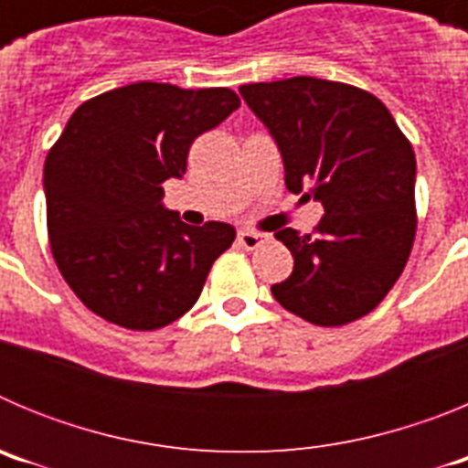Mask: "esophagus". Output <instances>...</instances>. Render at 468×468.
Listing matches in <instances>:
<instances>
[{"instance_id":"obj_1","label":"esophagus","mask_w":468,"mask_h":468,"mask_svg":"<svg viewBox=\"0 0 468 468\" xmlns=\"http://www.w3.org/2000/svg\"><path fill=\"white\" fill-rule=\"evenodd\" d=\"M262 234H258V231H250V229H243L239 231V246L246 248V250H255V248H260V243H262Z\"/></svg>"}]
</instances>
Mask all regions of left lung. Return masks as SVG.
<instances>
[{"label": "left lung", "mask_w": 468, "mask_h": 468, "mask_svg": "<svg viewBox=\"0 0 468 468\" xmlns=\"http://www.w3.org/2000/svg\"><path fill=\"white\" fill-rule=\"evenodd\" d=\"M239 93L279 144L285 187L325 210L312 234H274L295 267L271 295L307 324H354L394 288L415 243L410 140L382 101L342 81L291 77Z\"/></svg>", "instance_id": "left-lung-1"}]
</instances>
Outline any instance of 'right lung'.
Segmentation results:
<instances>
[{
    "instance_id": "obj_1",
    "label": "right lung",
    "mask_w": 468,
    "mask_h": 468,
    "mask_svg": "<svg viewBox=\"0 0 468 468\" xmlns=\"http://www.w3.org/2000/svg\"><path fill=\"white\" fill-rule=\"evenodd\" d=\"M241 105L231 89L140 81L81 102L44 164L47 229L58 270L101 318L159 330L198 300L234 243L227 222L185 225L161 206L194 140Z\"/></svg>"
}]
</instances>
